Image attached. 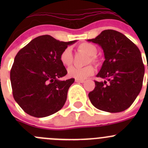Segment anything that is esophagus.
Here are the masks:
<instances>
[{"label":"esophagus","mask_w":148,"mask_h":148,"mask_svg":"<svg viewBox=\"0 0 148 148\" xmlns=\"http://www.w3.org/2000/svg\"><path fill=\"white\" fill-rule=\"evenodd\" d=\"M76 82H79V83H84V80H81V79H75Z\"/></svg>","instance_id":"obj_1"}]
</instances>
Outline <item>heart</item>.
<instances>
[{
    "label": "heart",
    "mask_w": 148,
    "mask_h": 148,
    "mask_svg": "<svg viewBox=\"0 0 148 148\" xmlns=\"http://www.w3.org/2000/svg\"><path fill=\"white\" fill-rule=\"evenodd\" d=\"M79 49L85 52L87 55L90 56V60L92 62H97L95 55L97 53V49L94 44L90 43H82L79 46ZM59 61L62 65L65 66H69L73 62V55L71 48L67 47L61 52L59 55ZM95 73V68L92 66H86L83 68L71 66L68 69V76L71 78L76 79H84L88 77H90Z\"/></svg>",
    "instance_id": "1"
}]
</instances>
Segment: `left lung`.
I'll list each match as a JSON object with an SVG mask.
<instances>
[{
	"label": "left lung",
	"mask_w": 148,
	"mask_h": 148,
	"mask_svg": "<svg viewBox=\"0 0 148 148\" xmlns=\"http://www.w3.org/2000/svg\"><path fill=\"white\" fill-rule=\"evenodd\" d=\"M87 41L100 46L105 59L97 74L104 80L95 81V88L88 95L91 102L108 112L127 110L143 86L145 66L138 46L122 33L111 29Z\"/></svg>",
	"instance_id": "1"
}]
</instances>
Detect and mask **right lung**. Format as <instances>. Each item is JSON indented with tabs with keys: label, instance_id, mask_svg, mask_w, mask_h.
Returning a JSON list of instances; mask_svg holds the SVG:
<instances>
[{
	"label": "right lung",
	"instance_id": "obj_1",
	"mask_svg": "<svg viewBox=\"0 0 148 148\" xmlns=\"http://www.w3.org/2000/svg\"><path fill=\"white\" fill-rule=\"evenodd\" d=\"M77 41L64 42L49 35L36 37L16 54L10 70L13 95L25 112L44 117L64 105L74 79H59L67 74L59 55Z\"/></svg>",
	"mask_w": 148,
	"mask_h": 148
}]
</instances>
